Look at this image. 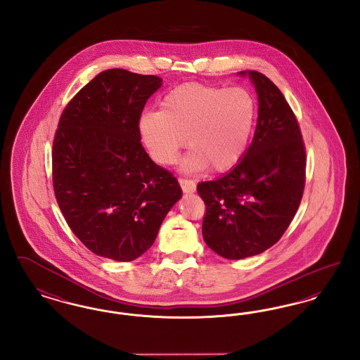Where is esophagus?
<instances>
[{
    "instance_id": "34e87169",
    "label": "esophagus",
    "mask_w": 360,
    "mask_h": 360,
    "mask_svg": "<svg viewBox=\"0 0 360 360\" xmlns=\"http://www.w3.org/2000/svg\"><path fill=\"white\" fill-rule=\"evenodd\" d=\"M179 185L184 190V193H194L195 191V182L191 179H186V178H179Z\"/></svg>"
}]
</instances>
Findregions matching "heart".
<instances>
[{"label":"heart","mask_w":360,"mask_h":360,"mask_svg":"<svg viewBox=\"0 0 360 360\" xmlns=\"http://www.w3.org/2000/svg\"><path fill=\"white\" fill-rule=\"evenodd\" d=\"M255 119L257 103L247 89L190 82L169 91L159 112L141 115L139 134L159 165H172L186 139L185 169L221 172L245 154Z\"/></svg>","instance_id":"b5f03b06"}]
</instances>
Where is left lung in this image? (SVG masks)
I'll return each instance as SVG.
<instances>
[{"mask_svg":"<svg viewBox=\"0 0 360 360\" xmlns=\"http://www.w3.org/2000/svg\"><path fill=\"white\" fill-rule=\"evenodd\" d=\"M248 75L257 94V124L243 159L223 176L198 184L206 213L202 236L225 259L264 252L282 238L302 200L307 151L281 90L262 72Z\"/></svg>","mask_w":360,"mask_h":360,"instance_id":"left-lung-1","label":"left lung"}]
</instances>
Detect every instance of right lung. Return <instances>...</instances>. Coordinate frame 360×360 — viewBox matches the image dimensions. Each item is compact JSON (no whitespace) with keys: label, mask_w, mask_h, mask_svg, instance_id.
Wrapping results in <instances>:
<instances>
[{"label":"right lung","mask_w":360,"mask_h":360,"mask_svg":"<svg viewBox=\"0 0 360 360\" xmlns=\"http://www.w3.org/2000/svg\"><path fill=\"white\" fill-rule=\"evenodd\" d=\"M162 78L105 70L65 108L52 144L53 191L70 229L98 257L131 262L154 244L182 190L140 143Z\"/></svg>","instance_id":"obj_1"}]
</instances>
